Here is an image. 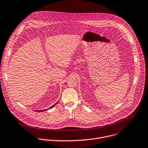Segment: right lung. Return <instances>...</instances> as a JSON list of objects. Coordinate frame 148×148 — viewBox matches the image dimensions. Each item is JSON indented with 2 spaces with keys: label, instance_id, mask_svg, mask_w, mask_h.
Wrapping results in <instances>:
<instances>
[{
  "label": "right lung",
  "instance_id": "add662e5",
  "mask_svg": "<svg viewBox=\"0 0 148 148\" xmlns=\"http://www.w3.org/2000/svg\"><path fill=\"white\" fill-rule=\"evenodd\" d=\"M58 103V102H57V103H56L55 104H53V105L52 106H51V107H50V108H49V109H51V108H52V107H53V106H56V104H57ZM48 109H48L47 110H48ZM45 110H39V111L38 110V112H44V111H45Z\"/></svg>",
  "mask_w": 148,
  "mask_h": 148
}]
</instances>
